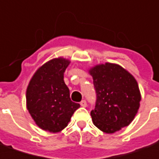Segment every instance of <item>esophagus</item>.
I'll return each mask as SVG.
<instances>
[{
  "label": "esophagus",
  "instance_id": "obj_1",
  "mask_svg": "<svg viewBox=\"0 0 159 159\" xmlns=\"http://www.w3.org/2000/svg\"><path fill=\"white\" fill-rule=\"evenodd\" d=\"M80 105H81L82 107H86V106H87L86 101H85V100H82L81 102H80Z\"/></svg>",
  "mask_w": 159,
  "mask_h": 159
}]
</instances>
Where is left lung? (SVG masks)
Returning a JSON list of instances; mask_svg holds the SVG:
<instances>
[{
  "label": "left lung",
  "instance_id": "1",
  "mask_svg": "<svg viewBox=\"0 0 159 159\" xmlns=\"http://www.w3.org/2000/svg\"><path fill=\"white\" fill-rule=\"evenodd\" d=\"M89 72L97 94L95 109L91 111L93 124L107 134L128 126L141 99L134 77L121 66L109 62L97 65Z\"/></svg>",
  "mask_w": 159,
  "mask_h": 159
}]
</instances>
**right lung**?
<instances>
[{
  "mask_svg": "<svg viewBox=\"0 0 159 159\" xmlns=\"http://www.w3.org/2000/svg\"><path fill=\"white\" fill-rule=\"evenodd\" d=\"M70 61L55 58L38 68L26 90V106L36 124L43 130L57 133L70 121L80 103L71 101L64 82V72Z\"/></svg>",
  "mask_w": 159,
  "mask_h": 159,
  "instance_id": "add662e5",
  "label": "right lung"
}]
</instances>
